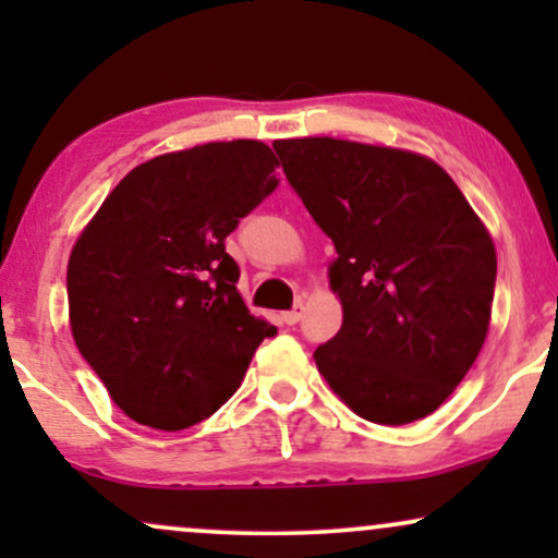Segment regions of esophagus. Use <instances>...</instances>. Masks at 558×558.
<instances>
[{
	"label": "esophagus",
	"instance_id": "obj_1",
	"mask_svg": "<svg viewBox=\"0 0 558 558\" xmlns=\"http://www.w3.org/2000/svg\"><path fill=\"white\" fill-rule=\"evenodd\" d=\"M301 315H304V304H301V301H299V304L293 306V310L283 312V323H286V325H296L299 319H301Z\"/></svg>",
	"mask_w": 558,
	"mask_h": 558
}]
</instances>
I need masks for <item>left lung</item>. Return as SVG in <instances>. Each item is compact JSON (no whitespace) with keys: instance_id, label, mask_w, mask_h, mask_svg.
<instances>
[{"instance_id":"1","label":"left lung","mask_w":558,"mask_h":558,"mask_svg":"<svg viewBox=\"0 0 558 558\" xmlns=\"http://www.w3.org/2000/svg\"><path fill=\"white\" fill-rule=\"evenodd\" d=\"M288 183L336 243L343 306L315 362L377 425L427 417L464 380L490 325L496 246L451 175L417 151L330 136L275 141Z\"/></svg>"}]
</instances>
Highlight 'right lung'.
Returning <instances> with one entry per match:
<instances>
[{"instance_id": "1", "label": "right lung", "mask_w": 558, "mask_h": 558, "mask_svg": "<svg viewBox=\"0 0 558 558\" xmlns=\"http://www.w3.org/2000/svg\"><path fill=\"white\" fill-rule=\"evenodd\" d=\"M262 141H213L133 168L68 262L70 332L138 425L185 430L241 386L275 325L243 304L226 239L278 185Z\"/></svg>"}]
</instances>
